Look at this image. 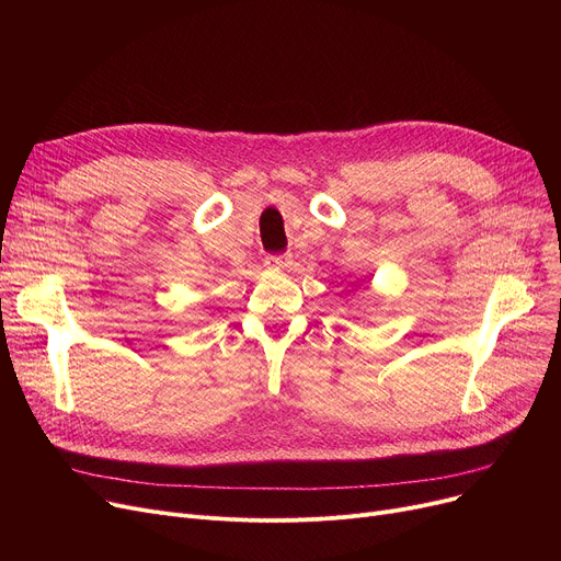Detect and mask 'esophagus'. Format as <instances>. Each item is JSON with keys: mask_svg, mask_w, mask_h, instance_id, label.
<instances>
[{"mask_svg": "<svg viewBox=\"0 0 561 561\" xmlns=\"http://www.w3.org/2000/svg\"><path fill=\"white\" fill-rule=\"evenodd\" d=\"M265 265H268V268H288V265H290V254H271V256H265Z\"/></svg>", "mask_w": 561, "mask_h": 561, "instance_id": "obj_1", "label": "esophagus"}]
</instances>
